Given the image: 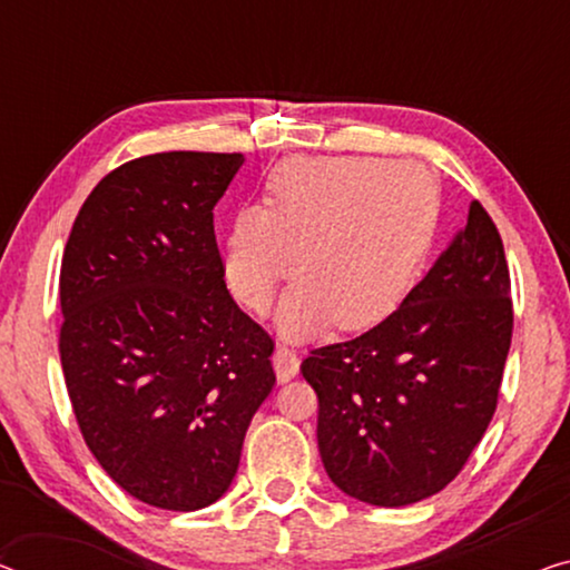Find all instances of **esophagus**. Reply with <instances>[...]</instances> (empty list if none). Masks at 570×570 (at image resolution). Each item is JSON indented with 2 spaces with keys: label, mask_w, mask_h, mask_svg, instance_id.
Listing matches in <instances>:
<instances>
[{
  "label": "esophagus",
  "mask_w": 570,
  "mask_h": 570,
  "mask_svg": "<svg viewBox=\"0 0 570 570\" xmlns=\"http://www.w3.org/2000/svg\"><path fill=\"white\" fill-rule=\"evenodd\" d=\"M274 366H276L278 381L286 384V381H292L296 373H299V353H296L294 347L278 345L276 353H274Z\"/></svg>",
  "instance_id": "esophagus-1"
}]
</instances>
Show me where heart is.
Here are the masks:
<instances>
[{
  "instance_id": "b5f03b06",
  "label": "heart",
  "mask_w": 570,
  "mask_h": 570,
  "mask_svg": "<svg viewBox=\"0 0 570 570\" xmlns=\"http://www.w3.org/2000/svg\"><path fill=\"white\" fill-rule=\"evenodd\" d=\"M438 186L417 166L353 156H294L271 171L261 207L237 209L223 243L227 286L245 309H271L302 335L333 320L363 330L417 282L438 230Z\"/></svg>"
}]
</instances>
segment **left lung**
Segmentation results:
<instances>
[{"label":"left lung","mask_w":570,"mask_h":570,"mask_svg":"<svg viewBox=\"0 0 570 570\" xmlns=\"http://www.w3.org/2000/svg\"><path fill=\"white\" fill-rule=\"evenodd\" d=\"M502 235L479 202L469 225L384 322L314 347L317 445L347 497L406 507L463 471L497 412L512 343Z\"/></svg>","instance_id":"8db88e82"}]
</instances>
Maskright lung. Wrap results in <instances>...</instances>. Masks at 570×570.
Segmentation results:
<instances>
[{"mask_svg": "<svg viewBox=\"0 0 570 570\" xmlns=\"http://www.w3.org/2000/svg\"><path fill=\"white\" fill-rule=\"evenodd\" d=\"M240 153H153L89 194L61 261L58 351L83 443L142 504L194 512L230 487L276 384L274 337L233 302L215 204Z\"/></svg>", "mask_w": 570, "mask_h": 570, "instance_id": "1", "label": "right lung"}]
</instances>
